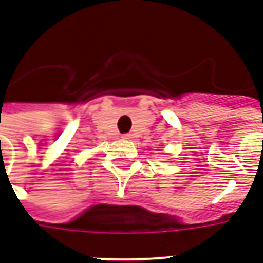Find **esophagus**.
Returning <instances> with one entry per match:
<instances>
[{"instance_id": "esophagus-1", "label": "esophagus", "mask_w": 263, "mask_h": 263, "mask_svg": "<svg viewBox=\"0 0 263 263\" xmlns=\"http://www.w3.org/2000/svg\"><path fill=\"white\" fill-rule=\"evenodd\" d=\"M122 138H124V139H132V134H124Z\"/></svg>"}]
</instances>
